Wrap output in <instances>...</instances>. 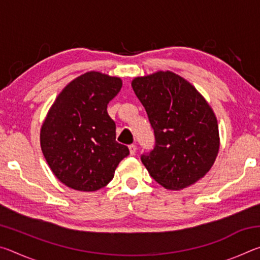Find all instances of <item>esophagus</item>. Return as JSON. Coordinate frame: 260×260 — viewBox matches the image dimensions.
Segmentation results:
<instances>
[{
    "instance_id": "obj_1",
    "label": "esophagus",
    "mask_w": 260,
    "mask_h": 260,
    "mask_svg": "<svg viewBox=\"0 0 260 260\" xmlns=\"http://www.w3.org/2000/svg\"><path fill=\"white\" fill-rule=\"evenodd\" d=\"M128 149H129V153H131L132 156H134L135 153H136V150H138V148H136L135 144H131V146L128 147Z\"/></svg>"
}]
</instances>
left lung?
I'll list each match as a JSON object with an SVG mask.
<instances>
[{
    "mask_svg": "<svg viewBox=\"0 0 260 260\" xmlns=\"http://www.w3.org/2000/svg\"><path fill=\"white\" fill-rule=\"evenodd\" d=\"M132 87L155 133L153 150L141 160L156 182L180 190L209 172L218 156L217 117L186 79L171 71L136 77Z\"/></svg>",
    "mask_w": 260,
    "mask_h": 260,
    "instance_id": "obj_1",
    "label": "left lung"
}]
</instances>
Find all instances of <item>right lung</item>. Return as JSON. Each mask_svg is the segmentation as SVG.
Returning <instances> with one entry per match:
<instances>
[{
    "label": "right lung",
    "mask_w": 260,
    "mask_h": 260,
    "mask_svg": "<svg viewBox=\"0 0 260 260\" xmlns=\"http://www.w3.org/2000/svg\"><path fill=\"white\" fill-rule=\"evenodd\" d=\"M122 87L120 78L90 71L68 83L41 126L43 156L55 177L69 188L95 191L111 181L129 155L116 141L110 101Z\"/></svg>",
    "instance_id": "obj_1"
}]
</instances>
